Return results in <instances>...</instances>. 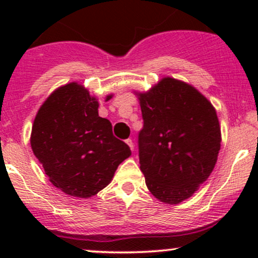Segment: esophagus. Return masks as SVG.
Listing matches in <instances>:
<instances>
[{"instance_id":"34e87169","label":"esophagus","mask_w":258,"mask_h":258,"mask_svg":"<svg viewBox=\"0 0 258 258\" xmlns=\"http://www.w3.org/2000/svg\"><path fill=\"white\" fill-rule=\"evenodd\" d=\"M126 144H127V146H128L130 148H131V150H133V142H132V139H126Z\"/></svg>"}]
</instances>
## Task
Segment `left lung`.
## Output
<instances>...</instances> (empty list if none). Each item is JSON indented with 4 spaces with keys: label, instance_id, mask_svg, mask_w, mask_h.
<instances>
[{
    "label": "left lung",
    "instance_id": "8db88e82",
    "mask_svg": "<svg viewBox=\"0 0 258 258\" xmlns=\"http://www.w3.org/2000/svg\"><path fill=\"white\" fill-rule=\"evenodd\" d=\"M139 104L138 152L146 184L162 203H182L217 161L221 128L215 108L190 85L171 78L139 94Z\"/></svg>",
    "mask_w": 258,
    "mask_h": 258
}]
</instances>
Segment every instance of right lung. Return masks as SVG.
<instances>
[{
	"label": "right lung",
	"instance_id": "right-lung-1",
	"mask_svg": "<svg viewBox=\"0 0 258 258\" xmlns=\"http://www.w3.org/2000/svg\"><path fill=\"white\" fill-rule=\"evenodd\" d=\"M30 142L52 184L78 198L105 188L131 155L125 142L112 135L110 121L98 115L97 99L76 82L59 87L43 103Z\"/></svg>",
	"mask_w": 258,
	"mask_h": 258
}]
</instances>
